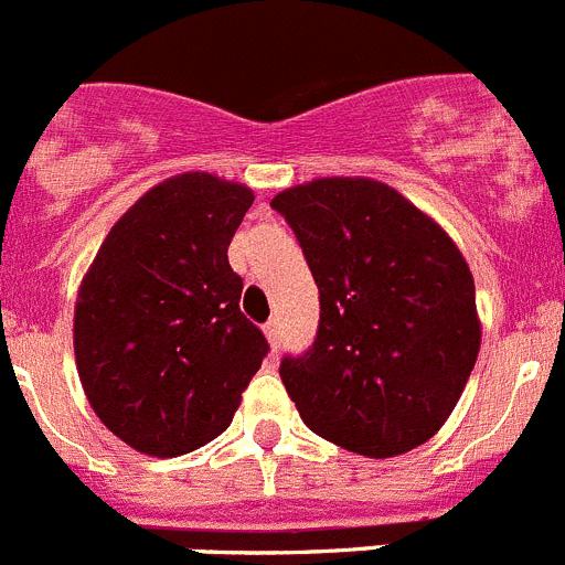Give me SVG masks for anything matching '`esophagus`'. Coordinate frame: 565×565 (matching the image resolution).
<instances>
[{"mask_svg": "<svg viewBox=\"0 0 565 565\" xmlns=\"http://www.w3.org/2000/svg\"><path fill=\"white\" fill-rule=\"evenodd\" d=\"M264 334H267V340H270L273 352H278V349H281V327H278L276 318L264 323Z\"/></svg>", "mask_w": 565, "mask_h": 565, "instance_id": "34e87169", "label": "esophagus"}]
</instances>
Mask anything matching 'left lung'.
Masks as SVG:
<instances>
[{
    "label": "left lung",
    "instance_id": "8db88e82",
    "mask_svg": "<svg viewBox=\"0 0 565 565\" xmlns=\"http://www.w3.org/2000/svg\"><path fill=\"white\" fill-rule=\"evenodd\" d=\"M318 284L312 345L281 360L307 428L388 459L445 425L479 358L476 287L459 247L394 188L327 177L270 202Z\"/></svg>",
    "mask_w": 565,
    "mask_h": 565
}]
</instances>
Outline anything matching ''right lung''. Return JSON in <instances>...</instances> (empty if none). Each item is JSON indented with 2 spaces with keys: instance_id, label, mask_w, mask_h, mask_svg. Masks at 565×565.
<instances>
[{
  "instance_id": "right-lung-1",
  "label": "right lung",
  "mask_w": 565,
  "mask_h": 565,
  "mask_svg": "<svg viewBox=\"0 0 565 565\" xmlns=\"http://www.w3.org/2000/svg\"><path fill=\"white\" fill-rule=\"evenodd\" d=\"M253 191L180 174L111 227L75 303V363L106 428L140 454H191L231 425L270 352L238 309L227 245Z\"/></svg>"
}]
</instances>
